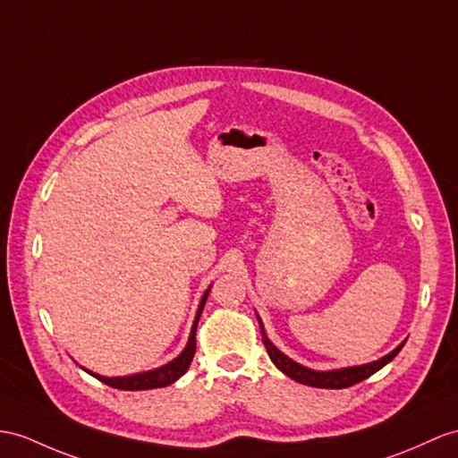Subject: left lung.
<instances>
[{
  "mask_svg": "<svg viewBox=\"0 0 458 458\" xmlns=\"http://www.w3.org/2000/svg\"><path fill=\"white\" fill-rule=\"evenodd\" d=\"M256 318H259L266 352H267V355H270V360L277 367V369H280L284 375H287L289 378H293V381L301 383V385L317 386V388H348L355 383H361L363 378L371 377L378 369H383L386 363L393 361L398 355V352L403 350V345L406 344V340H404L403 344H398L393 352L386 353L385 358L371 361V363L342 367V369H330V371H317V369H310V367H305V365L293 361L292 358H287L284 352L277 350L276 345L270 342V338H267V334H266L264 325H262V318L259 315H256Z\"/></svg>",
  "mask_w": 458,
  "mask_h": 458,
  "instance_id": "1",
  "label": "left lung"
}]
</instances>
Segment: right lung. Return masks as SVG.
<instances>
[{
    "label": "right lung",
    "instance_id": "add662e5",
    "mask_svg": "<svg viewBox=\"0 0 458 458\" xmlns=\"http://www.w3.org/2000/svg\"><path fill=\"white\" fill-rule=\"evenodd\" d=\"M211 292V285L206 289L202 299H199V305L196 310V318L192 322V330H191V336H188V342L184 345V350L176 355V358L169 363H165L157 369H151V371H143V373H133V375H124V377H105V375H98L85 369L89 375H93L95 378H98L100 383H105L113 388H120V390H149V388H161V386H169L174 381H178L186 371L188 367L192 363V358L196 353V328H198V320L199 315H202L204 305H206V299Z\"/></svg>",
    "mask_w": 458,
    "mask_h": 458
}]
</instances>
